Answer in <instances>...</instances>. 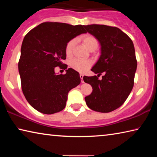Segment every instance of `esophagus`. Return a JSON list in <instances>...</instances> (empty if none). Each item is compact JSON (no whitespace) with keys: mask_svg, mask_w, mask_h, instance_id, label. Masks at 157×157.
Listing matches in <instances>:
<instances>
[{"mask_svg":"<svg viewBox=\"0 0 157 157\" xmlns=\"http://www.w3.org/2000/svg\"><path fill=\"white\" fill-rule=\"evenodd\" d=\"M79 77H80V78H81V82H82V83H84V80H83L84 75H82V74H80V75H79Z\"/></svg>","mask_w":157,"mask_h":157,"instance_id":"esophagus-1","label":"esophagus"}]
</instances>
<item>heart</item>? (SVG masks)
I'll return each mask as SVG.
<instances>
[{
  "label": "heart",
  "mask_w": 157,
  "mask_h": 157,
  "mask_svg": "<svg viewBox=\"0 0 157 157\" xmlns=\"http://www.w3.org/2000/svg\"><path fill=\"white\" fill-rule=\"evenodd\" d=\"M82 40L83 41L84 46H86L89 50L93 49H96L98 46V39L92 34H85L82 37ZM76 40L75 39H71L66 45L65 52L68 57L71 56L73 53V50L75 46ZM70 66L74 70L79 71L80 73H84L91 67V62L89 60L82 59H73L71 61Z\"/></svg>",
  "instance_id": "b5f03b06"
}]
</instances>
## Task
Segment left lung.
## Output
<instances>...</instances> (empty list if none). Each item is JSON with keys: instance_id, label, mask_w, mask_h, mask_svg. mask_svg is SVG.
Listing matches in <instances>:
<instances>
[{"instance_id": "8db88e82", "label": "left lung", "mask_w": 157, "mask_h": 157, "mask_svg": "<svg viewBox=\"0 0 157 157\" xmlns=\"http://www.w3.org/2000/svg\"><path fill=\"white\" fill-rule=\"evenodd\" d=\"M101 46V55L91 71L98 76H84L92 93L85 97L88 107L95 111L111 112L125 102L134 86L137 61L132 39L116 27L105 25H84ZM105 75L100 81L99 76Z\"/></svg>"}]
</instances>
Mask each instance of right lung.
<instances>
[{
    "label": "right lung",
    "instance_id": "1",
    "mask_svg": "<svg viewBox=\"0 0 157 157\" xmlns=\"http://www.w3.org/2000/svg\"><path fill=\"white\" fill-rule=\"evenodd\" d=\"M86 33L84 25L58 22L42 23L23 39L18 62L23 95L32 107L44 114H52L66 107L68 94L81 82L73 68L64 75H56L55 68H67L66 44L76 36Z\"/></svg>",
    "mask_w": 157,
    "mask_h": 157
}]
</instances>
